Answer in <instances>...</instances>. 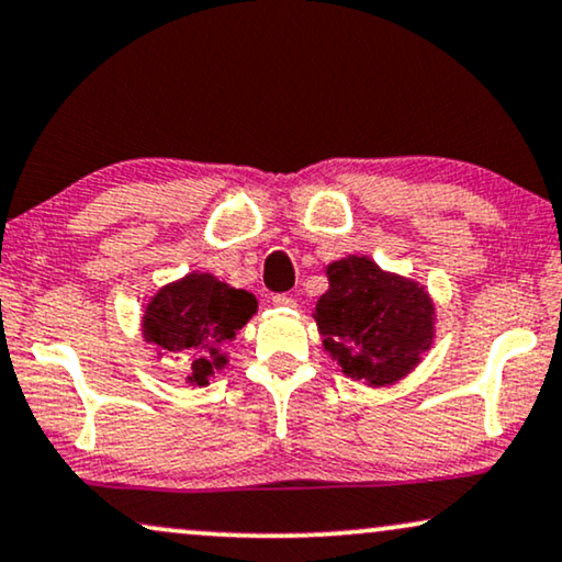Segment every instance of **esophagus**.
<instances>
[{
	"mask_svg": "<svg viewBox=\"0 0 562 562\" xmlns=\"http://www.w3.org/2000/svg\"><path fill=\"white\" fill-rule=\"evenodd\" d=\"M272 305H277V308H295V297L288 293H277L272 295Z\"/></svg>",
	"mask_w": 562,
	"mask_h": 562,
	"instance_id": "obj_1",
	"label": "esophagus"
}]
</instances>
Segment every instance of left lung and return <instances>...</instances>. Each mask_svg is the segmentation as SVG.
I'll return each instance as SVG.
<instances>
[{
  "label": "left lung",
  "instance_id": "obj_1",
  "mask_svg": "<svg viewBox=\"0 0 562 562\" xmlns=\"http://www.w3.org/2000/svg\"><path fill=\"white\" fill-rule=\"evenodd\" d=\"M326 274L328 293L316 305V324L344 372L370 385L406 375L434 334V305L424 288L364 257L334 261Z\"/></svg>",
  "mask_w": 562,
  "mask_h": 562
}]
</instances>
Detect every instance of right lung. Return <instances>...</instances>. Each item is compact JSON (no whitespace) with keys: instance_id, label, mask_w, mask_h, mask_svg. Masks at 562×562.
<instances>
[{"instance_id":"right-lung-1","label":"right lung","mask_w":562,"mask_h":562,"mask_svg":"<svg viewBox=\"0 0 562 562\" xmlns=\"http://www.w3.org/2000/svg\"><path fill=\"white\" fill-rule=\"evenodd\" d=\"M254 311L257 301L246 290L228 288L211 274H187L148 303L144 336L148 344L192 364L190 380L205 385L207 375L226 364L221 351Z\"/></svg>"}]
</instances>
